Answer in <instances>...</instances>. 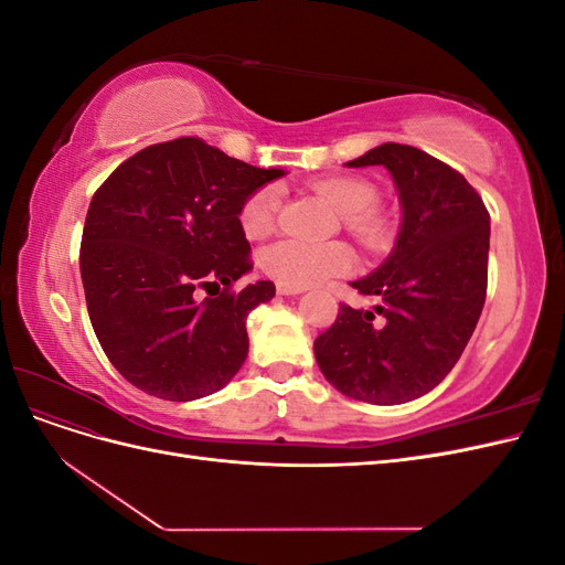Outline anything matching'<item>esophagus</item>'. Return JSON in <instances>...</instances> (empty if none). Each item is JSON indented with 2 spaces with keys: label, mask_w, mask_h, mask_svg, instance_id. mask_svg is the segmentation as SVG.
<instances>
[{
  "label": "esophagus",
  "mask_w": 565,
  "mask_h": 565,
  "mask_svg": "<svg viewBox=\"0 0 565 565\" xmlns=\"http://www.w3.org/2000/svg\"><path fill=\"white\" fill-rule=\"evenodd\" d=\"M301 292H303L301 287H289V285L278 282V295H282V297H295V295H301Z\"/></svg>",
  "instance_id": "34e87169"
}]
</instances>
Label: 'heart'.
Masks as SVG:
<instances>
[{
	"instance_id": "b5f03b06",
	"label": "heart",
	"mask_w": 565,
	"mask_h": 565,
	"mask_svg": "<svg viewBox=\"0 0 565 565\" xmlns=\"http://www.w3.org/2000/svg\"><path fill=\"white\" fill-rule=\"evenodd\" d=\"M313 191L328 200L341 214L344 226L361 237L363 243L374 245L382 241L384 224L374 212L380 193L370 181L339 177L324 179L313 185ZM280 207V193L276 185H264L254 191L241 212V224L247 237H264L276 224ZM353 256L349 247L339 243H301V241H278L264 249L262 268L266 276L289 287H311L330 278L344 276L351 270Z\"/></svg>"
}]
</instances>
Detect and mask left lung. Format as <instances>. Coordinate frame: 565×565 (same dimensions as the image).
<instances>
[{
  "instance_id": "obj_1",
  "label": "left lung",
  "mask_w": 565,
  "mask_h": 565,
  "mask_svg": "<svg viewBox=\"0 0 565 565\" xmlns=\"http://www.w3.org/2000/svg\"><path fill=\"white\" fill-rule=\"evenodd\" d=\"M347 167H384L401 202V231L386 259L351 287L372 309L341 303L313 341L337 391L372 405H401L438 386L459 361L488 289L490 214L467 179L413 146L382 143Z\"/></svg>"
}]
</instances>
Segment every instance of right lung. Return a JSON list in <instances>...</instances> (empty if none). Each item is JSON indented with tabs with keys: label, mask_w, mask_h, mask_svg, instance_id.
I'll list each match as a JSON object with an SVG mask.
<instances>
[{
	"label": "right lung",
	"mask_w": 565,
	"mask_h": 565,
	"mask_svg": "<svg viewBox=\"0 0 565 565\" xmlns=\"http://www.w3.org/2000/svg\"><path fill=\"white\" fill-rule=\"evenodd\" d=\"M282 174L185 136L136 152L98 188L82 233V285L98 344L129 384L183 403L243 367L247 316L276 285L231 292L252 270L241 212ZM200 288L211 297L200 300Z\"/></svg>",
	"instance_id": "1"
}]
</instances>
